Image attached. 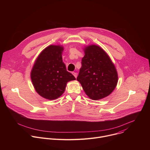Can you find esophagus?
I'll list each match as a JSON object with an SVG mask.
<instances>
[{
	"mask_svg": "<svg viewBox=\"0 0 150 150\" xmlns=\"http://www.w3.org/2000/svg\"><path fill=\"white\" fill-rule=\"evenodd\" d=\"M72 74L74 75V76L75 78H76V76H77V74H76V72H72Z\"/></svg>",
	"mask_w": 150,
	"mask_h": 150,
	"instance_id": "1",
	"label": "esophagus"
}]
</instances>
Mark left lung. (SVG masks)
<instances>
[{"mask_svg": "<svg viewBox=\"0 0 150 150\" xmlns=\"http://www.w3.org/2000/svg\"><path fill=\"white\" fill-rule=\"evenodd\" d=\"M84 52L76 79L90 98L96 100L108 96L115 90L118 81L114 64L98 46H89Z\"/></svg>", "mask_w": 150, "mask_h": 150, "instance_id": "1", "label": "left lung"}]
</instances>
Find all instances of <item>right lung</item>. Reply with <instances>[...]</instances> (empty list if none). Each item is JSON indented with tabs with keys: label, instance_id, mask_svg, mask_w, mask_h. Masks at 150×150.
<instances>
[{
	"label": "right lung",
	"instance_id": "1",
	"mask_svg": "<svg viewBox=\"0 0 150 150\" xmlns=\"http://www.w3.org/2000/svg\"><path fill=\"white\" fill-rule=\"evenodd\" d=\"M63 50L60 46L46 47L37 59L31 71V78L36 91L46 99L54 100L61 96L67 83L75 79L62 61Z\"/></svg>",
	"mask_w": 150,
	"mask_h": 150
}]
</instances>
